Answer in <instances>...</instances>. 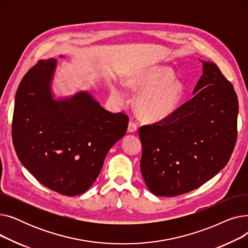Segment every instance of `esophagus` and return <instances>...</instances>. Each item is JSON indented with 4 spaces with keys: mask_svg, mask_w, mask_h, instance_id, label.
<instances>
[{
    "mask_svg": "<svg viewBox=\"0 0 248 248\" xmlns=\"http://www.w3.org/2000/svg\"><path fill=\"white\" fill-rule=\"evenodd\" d=\"M137 129H138L137 124H135L134 122L128 123V126H127V132L128 133H135V132H137Z\"/></svg>",
    "mask_w": 248,
    "mask_h": 248,
    "instance_id": "34e87169",
    "label": "esophagus"
}]
</instances>
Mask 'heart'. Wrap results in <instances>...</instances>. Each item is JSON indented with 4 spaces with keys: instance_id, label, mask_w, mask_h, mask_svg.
Wrapping results in <instances>:
<instances>
[{
    "instance_id": "1",
    "label": "heart",
    "mask_w": 248,
    "mask_h": 248,
    "mask_svg": "<svg viewBox=\"0 0 248 248\" xmlns=\"http://www.w3.org/2000/svg\"><path fill=\"white\" fill-rule=\"evenodd\" d=\"M126 85L142 93L136 100L139 115L145 121L155 123L171 116L184 97L185 88L174 71L166 65H153L140 69L126 80ZM112 95L120 103L125 101L124 91L112 87Z\"/></svg>"
}]
</instances>
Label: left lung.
<instances>
[{"label":"left lung","mask_w":248,"mask_h":248,"mask_svg":"<svg viewBox=\"0 0 248 248\" xmlns=\"http://www.w3.org/2000/svg\"><path fill=\"white\" fill-rule=\"evenodd\" d=\"M193 98L140 131V171L149 190L174 197L199 188L228 163L237 138L238 100L217 65L202 61Z\"/></svg>","instance_id":"8db88e82"}]
</instances>
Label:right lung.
<instances>
[{
  "label": "right lung",
  "instance_id": "obj_1",
  "mask_svg": "<svg viewBox=\"0 0 248 248\" xmlns=\"http://www.w3.org/2000/svg\"><path fill=\"white\" fill-rule=\"evenodd\" d=\"M56 66V59L40 60L23 77L13 144L20 162L42 185L76 196L95 182L108 151L125 135L128 117L104 109L87 91L54 98Z\"/></svg>",
  "mask_w": 248,
  "mask_h": 248
}]
</instances>
